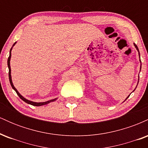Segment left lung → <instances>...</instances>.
<instances>
[{
	"label": "left lung",
	"mask_w": 148,
	"mask_h": 148,
	"mask_svg": "<svg viewBox=\"0 0 148 148\" xmlns=\"http://www.w3.org/2000/svg\"><path fill=\"white\" fill-rule=\"evenodd\" d=\"M134 46H135V47H136V48L137 51H138V54H139V58H140V53H139V50H138V47H137L136 45H135V44H134ZM140 62H141V61H140ZM140 69H141V64H140ZM138 80H139V79H138ZM128 97H127V98H128Z\"/></svg>",
	"instance_id": "1"
}]
</instances>
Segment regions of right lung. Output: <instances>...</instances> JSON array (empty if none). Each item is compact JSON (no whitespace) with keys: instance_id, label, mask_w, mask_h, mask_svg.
<instances>
[{"instance_id":"right-lung-1","label":"right lung","mask_w":148,"mask_h":148,"mask_svg":"<svg viewBox=\"0 0 148 148\" xmlns=\"http://www.w3.org/2000/svg\"><path fill=\"white\" fill-rule=\"evenodd\" d=\"M16 42H15V43L13 45L12 47H14L15 44H16ZM12 49V47L11 49H10V56L9 58H8V68H9V80H10V85H11V86L12 87L13 89L14 90L15 92H16V94L18 95V96L21 99L23 100V101H25V103H29V104L30 105H33V106H42V105H45V104H47V103H50V102H52V101H54L56 100V99H51V100H49V101H45V102H34V101H29V100L26 99L25 98L23 97V96H21V95H20V93L18 92L17 91V90L15 88V87L14 86V85H13L12 84V77H11V68H10V58H11V51Z\"/></svg>"}]
</instances>
